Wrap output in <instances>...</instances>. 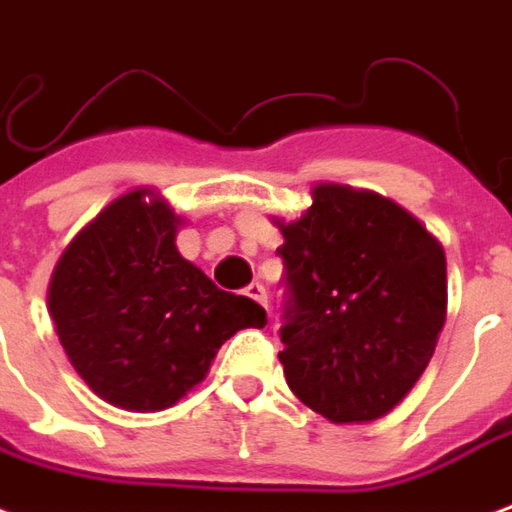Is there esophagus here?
I'll use <instances>...</instances> for the list:
<instances>
[{"label":"esophagus","mask_w":512,"mask_h":512,"mask_svg":"<svg viewBox=\"0 0 512 512\" xmlns=\"http://www.w3.org/2000/svg\"><path fill=\"white\" fill-rule=\"evenodd\" d=\"M246 295H249L252 301H257V304L268 306V293H266V287L260 285V282H252V285L246 287Z\"/></svg>","instance_id":"obj_1"}]
</instances>
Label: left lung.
Returning a JSON list of instances; mask_svg holds the SVG:
<instances>
[{
    "label": "left lung",
    "instance_id": "obj_1",
    "mask_svg": "<svg viewBox=\"0 0 512 512\" xmlns=\"http://www.w3.org/2000/svg\"><path fill=\"white\" fill-rule=\"evenodd\" d=\"M276 225L290 391L331 423L388 415L426 372L445 325L442 244L399 203L344 184H317L312 206Z\"/></svg>",
    "mask_w": 512,
    "mask_h": 512
}]
</instances>
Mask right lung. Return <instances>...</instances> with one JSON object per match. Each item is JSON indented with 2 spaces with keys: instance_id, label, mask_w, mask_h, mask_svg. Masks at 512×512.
<instances>
[{
  "instance_id": "right-lung-1",
  "label": "right lung",
  "mask_w": 512,
  "mask_h": 512,
  "mask_svg": "<svg viewBox=\"0 0 512 512\" xmlns=\"http://www.w3.org/2000/svg\"><path fill=\"white\" fill-rule=\"evenodd\" d=\"M179 225L154 189H132L70 241L48 285L73 369L124 410L173 407L233 333L268 323L263 306L219 290L179 255Z\"/></svg>"
}]
</instances>
